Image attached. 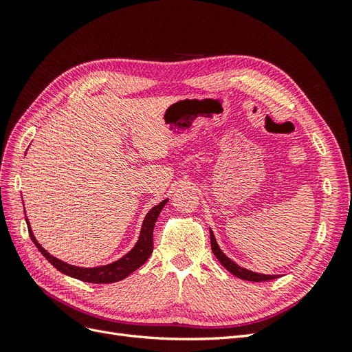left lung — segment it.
Instances as JSON below:
<instances>
[{
  "label": "left lung",
  "instance_id": "left-lung-1",
  "mask_svg": "<svg viewBox=\"0 0 352 352\" xmlns=\"http://www.w3.org/2000/svg\"><path fill=\"white\" fill-rule=\"evenodd\" d=\"M210 239H211L212 254L216 255V258L221 263L223 267H225L226 270H229L232 274H235L236 278H239L242 280H250V282H264V280H273V279L278 278V276H274V274H261V273L251 272L248 269L241 267V265H238L236 263H233L228 257V255L220 250V247L217 245V241L214 238V233L211 232V229H210Z\"/></svg>",
  "mask_w": 352,
  "mask_h": 352
}]
</instances>
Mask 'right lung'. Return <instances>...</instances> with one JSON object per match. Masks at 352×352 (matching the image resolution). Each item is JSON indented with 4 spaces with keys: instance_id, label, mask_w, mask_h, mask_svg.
<instances>
[{
    "instance_id": "right-lung-1",
    "label": "right lung",
    "mask_w": 352,
    "mask_h": 352,
    "mask_svg": "<svg viewBox=\"0 0 352 352\" xmlns=\"http://www.w3.org/2000/svg\"><path fill=\"white\" fill-rule=\"evenodd\" d=\"M168 199H164L160 202L158 206L153 207L150 211H148V214L144 219L142 223V229H141V235L138 242L135 243V247L127 252L126 255L120 260H117L111 264L107 265H100V267H78V265H72L67 264L65 261H61L56 257H52L50 252H47V250H44L39 245V242L36 241V238L34 236V233H32L30 225H29V220L26 217V223H28V229H29V236L36 245V248L39 250V252L44 255V257L54 265V267L65 273L70 278L74 279H79L83 282H89V283H113V282H119L124 278H127L131 273H133L136 269H140L141 265L150 258V255L153 252V232H154V226H155V221L158 219L160 211L163 210L164 204Z\"/></svg>"
}]
</instances>
